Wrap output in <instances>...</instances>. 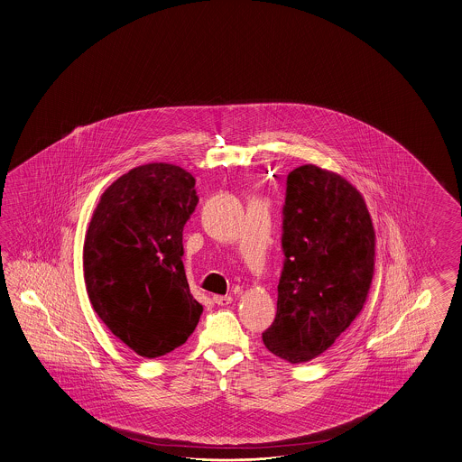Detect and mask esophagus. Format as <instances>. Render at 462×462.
<instances>
[{"label": "esophagus", "instance_id": "esophagus-1", "mask_svg": "<svg viewBox=\"0 0 462 462\" xmlns=\"http://www.w3.org/2000/svg\"><path fill=\"white\" fill-rule=\"evenodd\" d=\"M232 297L230 295H214V302L217 305H222V307H226V305L232 304Z\"/></svg>", "mask_w": 462, "mask_h": 462}]
</instances>
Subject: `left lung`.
<instances>
[{"mask_svg":"<svg viewBox=\"0 0 462 462\" xmlns=\"http://www.w3.org/2000/svg\"><path fill=\"white\" fill-rule=\"evenodd\" d=\"M282 226L277 314L262 340L273 356L302 364L360 314L374 277L375 232L360 191L317 165L289 173Z\"/></svg>","mask_w":462,"mask_h":462,"instance_id":"obj_1","label":"left lung"}]
</instances>
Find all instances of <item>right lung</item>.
<instances>
[{"label": "right lung", "instance_id": "add662e5", "mask_svg": "<svg viewBox=\"0 0 462 462\" xmlns=\"http://www.w3.org/2000/svg\"><path fill=\"white\" fill-rule=\"evenodd\" d=\"M199 203L195 179L171 163L132 169L103 191L83 247L95 312L138 356L180 347L203 312L183 269V226Z\"/></svg>", "mask_w": 462, "mask_h": 462}]
</instances>
